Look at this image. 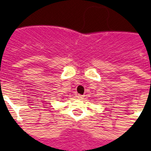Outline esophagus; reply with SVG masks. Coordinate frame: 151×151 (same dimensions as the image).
I'll return each mask as SVG.
<instances>
[{
  "label": "esophagus",
  "instance_id": "esophagus-1",
  "mask_svg": "<svg viewBox=\"0 0 151 151\" xmlns=\"http://www.w3.org/2000/svg\"><path fill=\"white\" fill-rule=\"evenodd\" d=\"M77 98H78V99H84V95H78V96H77Z\"/></svg>",
  "mask_w": 151,
  "mask_h": 151
}]
</instances>
